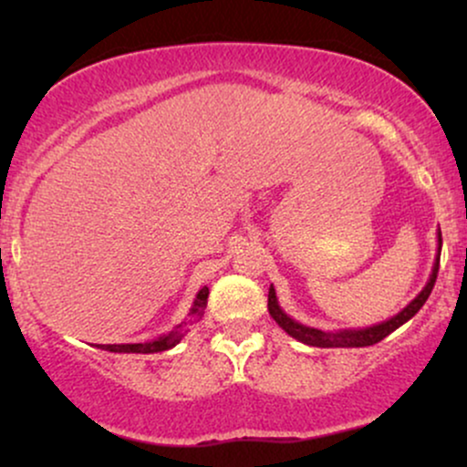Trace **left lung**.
I'll return each instance as SVG.
<instances>
[{
	"instance_id": "left-lung-1",
	"label": "left lung",
	"mask_w": 467,
	"mask_h": 467,
	"mask_svg": "<svg viewBox=\"0 0 467 467\" xmlns=\"http://www.w3.org/2000/svg\"><path fill=\"white\" fill-rule=\"evenodd\" d=\"M437 256L435 264H432V272L428 283L423 285V289L417 294L412 301L401 309L400 314H395L393 318L384 320V323L364 327V329H337V331H323V329H314V327H307L298 320L289 318V316L283 312L281 305H278L276 298V289L270 285V292H267V309H270V316L276 320V325L281 329H285L289 336L296 337L298 342L309 347H320V349H337V347H345V349H351V347H371L375 342L384 340L389 334H393L395 329H400L401 325L409 323V320L415 316L420 309L423 307V303L428 301L431 296L432 287H435L437 281V272H439V254H441V230H437Z\"/></svg>"
}]
</instances>
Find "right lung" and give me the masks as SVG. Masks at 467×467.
Wrapping results in <instances>:
<instances>
[{
    "mask_svg": "<svg viewBox=\"0 0 467 467\" xmlns=\"http://www.w3.org/2000/svg\"><path fill=\"white\" fill-rule=\"evenodd\" d=\"M206 303H208V287L203 285L200 292H197L195 301H192L189 320H184V323L173 327V331L153 337V340L149 342H136V345H100V349L111 351V353H160V351L173 349L182 337H184L186 331H189V325L197 323V320L202 318L203 309H206Z\"/></svg>",
    "mask_w": 467,
    "mask_h": 467,
    "instance_id": "right-lung-1",
    "label": "right lung"
}]
</instances>
